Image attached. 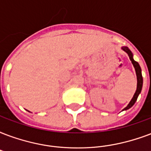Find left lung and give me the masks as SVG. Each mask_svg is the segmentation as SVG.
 I'll use <instances>...</instances> for the list:
<instances>
[{"instance_id": "obj_1", "label": "left lung", "mask_w": 151, "mask_h": 151, "mask_svg": "<svg viewBox=\"0 0 151 151\" xmlns=\"http://www.w3.org/2000/svg\"><path fill=\"white\" fill-rule=\"evenodd\" d=\"M122 50H124L125 52L129 56L130 60L132 61V63L133 64L134 67V70H135V73H136V76H137V88L136 91H135V93H134V96L132 97V101H130V103L127 104V106L123 110H127V109H129L130 108H132L133 105L135 103V101H137V98H138V96L139 95V93H141V90H142V72H141V68H140V65L139 63L135 62V61L133 59V55H132V51L130 50V49L127 47H122Z\"/></svg>"}]
</instances>
